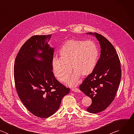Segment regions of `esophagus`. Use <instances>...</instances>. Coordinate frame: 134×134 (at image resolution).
I'll return each mask as SVG.
<instances>
[{
  "label": "esophagus",
  "mask_w": 134,
  "mask_h": 134,
  "mask_svg": "<svg viewBox=\"0 0 134 134\" xmlns=\"http://www.w3.org/2000/svg\"><path fill=\"white\" fill-rule=\"evenodd\" d=\"M71 90L73 91V92H80V89L77 88H73L71 89Z\"/></svg>",
  "instance_id": "esophagus-1"
}]
</instances>
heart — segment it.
<instances>
[{"label":"heart","instance_id":"1","mask_svg":"<svg viewBox=\"0 0 134 134\" xmlns=\"http://www.w3.org/2000/svg\"><path fill=\"white\" fill-rule=\"evenodd\" d=\"M59 54L60 58H53L51 62L54 75L59 82H64L72 70L75 72L66 79V83L75 86L81 76L85 77L92 72L97 63L99 51L93 41L72 39L62 46Z\"/></svg>","mask_w":134,"mask_h":134}]
</instances>
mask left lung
<instances>
[{
	"instance_id": "left-lung-1",
	"label": "left lung",
	"mask_w": 134,
	"mask_h": 134,
	"mask_svg": "<svg viewBox=\"0 0 134 134\" xmlns=\"http://www.w3.org/2000/svg\"><path fill=\"white\" fill-rule=\"evenodd\" d=\"M87 34L95 36L99 41L101 54L94 69L80 89L92 99L86 110L97 113L107 109L115 98L121 77V66L116 49L105 37L97 33Z\"/></svg>"
}]
</instances>
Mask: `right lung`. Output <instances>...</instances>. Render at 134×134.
<instances>
[{
	"label": "right lung",
	"mask_w": 134,
	"mask_h": 134,
	"mask_svg": "<svg viewBox=\"0 0 134 134\" xmlns=\"http://www.w3.org/2000/svg\"><path fill=\"white\" fill-rule=\"evenodd\" d=\"M51 36L31 37L18 52L14 67L19 98L31 113L42 118L49 117L58 110L62 99L70 91L56 80L52 71L54 49L48 43Z\"/></svg>",
	"instance_id": "right-lung-1"
}]
</instances>
